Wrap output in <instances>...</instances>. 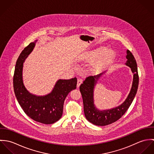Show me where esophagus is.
Masks as SVG:
<instances>
[{
    "instance_id": "obj_1",
    "label": "esophagus",
    "mask_w": 154,
    "mask_h": 154,
    "mask_svg": "<svg viewBox=\"0 0 154 154\" xmlns=\"http://www.w3.org/2000/svg\"><path fill=\"white\" fill-rule=\"evenodd\" d=\"M82 83V80L81 79L78 78V81H77V87H78V88L79 87L80 85H81Z\"/></svg>"
}]
</instances>
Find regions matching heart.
<instances>
[{"instance_id":"b5f03b06","label":"heart","mask_w":154,"mask_h":154,"mask_svg":"<svg viewBox=\"0 0 154 154\" xmlns=\"http://www.w3.org/2000/svg\"><path fill=\"white\" fill-rule=\"evenodd\" d=\"M116 56V51L113 49L102 46L86 52L83 59L90 61L94 59L90 63L89 68L92 72H97L110 66L115 59Z\"/></svg>"}]
</instances>
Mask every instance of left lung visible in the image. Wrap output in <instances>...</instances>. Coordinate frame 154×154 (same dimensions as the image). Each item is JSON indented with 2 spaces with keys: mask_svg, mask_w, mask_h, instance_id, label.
<instances>
[{
  "mask_svg": "<svg viewBox=\"0 0 154 154\" xmlns=\"http://www.w3.org/2000/svg\"><path fill=\"white\" fill-rule=\"evenodd\" d=\"M126 53L127 61L125 65L131 67L133 73V78L131 91L125 101L120 106L109 110H100L96 107L94 104L95 86L106 72L96 76H88L80 85L79 89L83 99L84 114L86 119L93 125L103 126L116 122L129 109L136 94L139 85L137 63L133 55L129 50H127Z\"/></svg>",
  "mask_w": 154,
  "mask_h": 154,
  "instance_id": "obj_1",
  "label": "left lung"
}]
</instances>
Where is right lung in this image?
<instances>
[{
    "instance_id": "add662e5",
    "label": "right lung",
    "mask_w": 154,
    "mask_h": 154,
    "mask_svg": "<svg viewBox=\"0 0 154 154\" xmlns=\"http://www.w3.org/2000/svg\"><path fill=\"white\" fill-rule=\"evenodd\" d=\"M37 42L35 40L26 47L17 61L13 79L14 89L18 103L28 117L37 122L50 125L62 117L65 100L71 91L76 88L77 79H59L51 92L43 96L30 93L23 82V65Z\"/></svg>"
}]
</instances>
